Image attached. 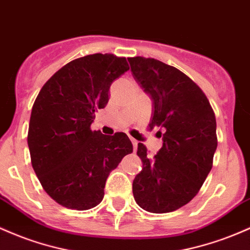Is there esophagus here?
I'll return each mask as SVG.
<instances>
[{
	"instance_id": "34e87169",
	"label": "esophagus",
	"mask_w": 250,
	"mask_h": 250,
	"mask_svg": "<svg viewBox=\"0 0 250 250\" xmlns=\"http://www.w3.org/2000/svg\"><path fill=\"white\" fill-rule=\"evenodd\" d=\"M131 144H133V146H134V150L136 149V148H138V144L139 142L136 141V140H134V139H131Z\"/></svg>"
}]
</instances>
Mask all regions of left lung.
I'll return each mask as SVG.
<instances>
[{
	"instance_id": "8db88e82",
	"label": "left lung",
	"mask_w": 250,
	"mask_h": 250,
	"mask_svg": "<svg viewBox=\"0 0 250 250\" xmlns=\"http://www.w3.org/2000/svg\"><path fill=\"white\" fill-rule=\"evenodd\" d=\"M134 79L153 102L149 129L163 130L153 158L138 145L141 172L133 182L140 208L165 213L188 204L212 168L217 148L216 117L201 87L185 73L153 58H128Z\"/></svg>"
}]
</instances>
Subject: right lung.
<instances>
[{
    "mask_svg": "<svg viewBox=\"0 0 250 250\" xmlns=\"http://www.w3.org/2000/svg\"><path fill=\"white\" fill-rule=\"evenodd\" d=\"M129 70L125 58L96 53L67 62L41 87L28 128L32 166L46 193L73 210L102 202L108 175L133 152L125 133L91 130L112 82Z\"/></svg>",
    "mask_w": 250,
    "mask_h": 250,
    "instance_id": "1",
    "label": "right lung"
}]
</instances>
